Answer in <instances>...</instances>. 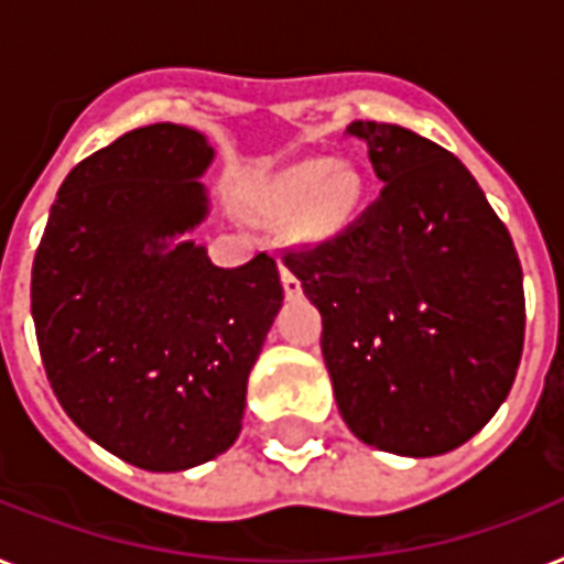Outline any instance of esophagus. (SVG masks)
<instances>
[{
	"mask_svg": "<svg viewBox=\"0 0 564 564\" xmlns=\"http://www.w3.org/2000/svg\"><path fill=\"white\" fill-rule=\"evenodd\" d=\"M281 281H283V292H286V299H299L301 295V281L292 274V269L281 263Z\"/></svg>",
	"mask_w": 564,
	"mask_h": 564,
	"instance_id": "1",
	"label": "esophagus"
}]
</instances>
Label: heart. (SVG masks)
<instances>
[{"label":"heart","instance_id":"b5f03b06","mask_svg":"<svg viewBox=\"0 0 564 564\" xmlns=\"http://www.w3.org/2000/svg\"><path fill=\"white\" fill-rule=\"evenodd\" d=\"M362 178L348 166L334 170L330 161H304L274 175L260 193V210L272 219L299 210L301 230L313 239L334 237L360 207Z\"/></svg>","mask_w":564,"mask_h":564}]
</instances>
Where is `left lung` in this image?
<instances>
[{
    "label": "left lung",
    "instance_id": "left-lung-1",
    "mask_svg": "<svg viewBox=\"0 0 564 564\" xmlns=\"http://www.w3.org/2000/svg\"><path fill=\"white\" fill-rule=\"evenodd\" d=\"M380 198L336 237L286 248L322 313L336 406L366 445L438 456L507 401L524 351V274L459 158L410 128L351 122Z\"/></svg>",
    "mask_w": 564,
    "mask_h": 564
}]
</instances>
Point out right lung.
<instances>
[{
    "mask_svg": "<svg viewBox=\"0 0 564 564\" xmlns=\"http://www.w3.org/2000/svg\"><path fill=\"white\" fill-rule=\"evenodd\" d=\"M213 149L158 122L84 158L57 189L31 269L48 383L87 436L145 471L237 442L248 375L283 301L274 257L219 269L172 239L207 216Z\"/></svg>",
    "mask_w": 564,
    "mask_h": 564,
    "instance_id": "1",
    "label": "right lung"
}]
</instances>
